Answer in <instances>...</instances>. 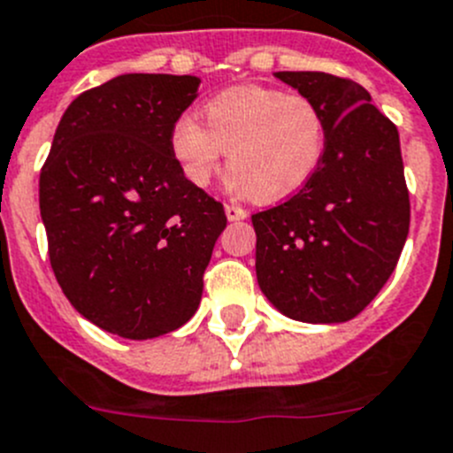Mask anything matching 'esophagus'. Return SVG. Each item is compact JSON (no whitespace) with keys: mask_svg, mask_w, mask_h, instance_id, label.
<instances>
[{"mask_svg":"<svg viewBox=\"0 0 453 453\" xmlns=\"http://www.w3.org/2000/svg\"><path fill=\"white\" fill-rule=\"evenodd\" d=\"M226 214H227V219H230V221H242V219L248 217V211L243 210V207L234 205V203H227Z\"/></svg>","mask_w":453,"mask_h":453,"instance_id":"esophagus-1","label":"esophagus"}]
</instances>
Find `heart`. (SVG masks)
<instances>
[{
  "instance_id": "1",
  "label": "heart",
  "mask_w": 453,
  "mask_h": 453,
  "mask_svg": "<svg viewBox=\"0 0 453 453\" xmlns=\"http://www.w3.org/2000/svg\"><path fill=\"white\" fill-rule=\"evenodd\" d=\"M205 124L185 115L171 130L182 176L207 187L227 150L230 187L257 203L303 189L327 153V117L313 99L264 85L221 92L205 105Z\"/></svg>"
}]
</instances>
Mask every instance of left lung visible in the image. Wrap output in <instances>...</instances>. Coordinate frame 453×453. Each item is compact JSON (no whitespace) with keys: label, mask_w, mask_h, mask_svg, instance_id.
Returning <instances> with one entry per match:
<instances>
[{"label":"left lung","mask_w":453,"mask_h":453,"mask_svg":"<svg viewBox=\"0 0 453 453\" xmlns=\"http://www.w3.org/2000/svg\"><path fill=\"white\" fill-rule=\"evenodd\" d=\"M327 117L316 176L275 207L252 214L257 282L284 316L345 323L393 275L411 226L397 126L358 83L325 72H277Z\"/></svg>","instance_id":"left-lung-1"}]
</instances>
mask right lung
<instances>
[{"label": "right lung", "mask_w": 453, "mask_h": 453, "mask_svg": "<svg viewBox=\"0 0 453 453\" xmlns=\"http://www.w3.org/2000/svg\"><path fill=\"white\" fill-rule=\"evenodd\" d=\"M201 79L124 74L65 110L40 171L49 262L76 311L144 341L185 325L227 217L171 153Z\"/></svg>", "instance_id": "right-lung-1"}]
</instances>
